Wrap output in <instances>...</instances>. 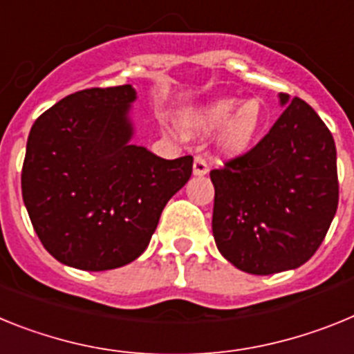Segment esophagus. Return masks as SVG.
<instances>
[{
	"label": "esophagus",
	"mask_w": 354,
	"mask_h": 354,
	"mask_svg": "<svg viewBox=\"0 0 354 354\" xmlns=\"http://www.w3.org/2000/svg\"><path fill=\"white\" fill-rule=\"evenodd\" d=\"M192 171H194V176H205V174H208L207 160L203 158V156H196L194 167H192Z\"/></svg>",
	"instance_id": "1"
}]
</instances>
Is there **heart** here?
Wrapping results in <instances>:
<instances>
[{"mask_svg":"<svg viewBox=\"0 0 354 354\" xmlns=\"http://www.w3.org/2000/svg\"><path fill=\"white\" fill-rule=\"evenodd\" d=\"M189 128L201 133L221 130V149L228 155L245 151L262 126L266 124V110L258 97L241 101L239 97H219L196 110L187 121Z\"/></svg>","mask_w":354,"mask_h":354,"instance_id":"heart-1","label":"heart"}]
</instances>
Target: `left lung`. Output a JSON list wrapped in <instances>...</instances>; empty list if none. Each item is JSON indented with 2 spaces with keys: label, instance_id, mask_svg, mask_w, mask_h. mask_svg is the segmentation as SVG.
I'll return each instance as SVG.
<instances>
[{
  "label": "left lung",
  "instance_id": "8db88e82",
  "mask_svg": "<svg viewBox=\"0 0 354 354\" xmlns=\"http://www.w3.org/2000/svg\"><path fill=\"white\" fill-rule=\"evenodd\" d=\"M283 113L245 155L210 171L217 250L236 269H297L319 250L339 205L337 147L315 110L278 94Z\"/></svg>",
  "mask_w": 354,
  "mask_h": 354
}]
</instances>
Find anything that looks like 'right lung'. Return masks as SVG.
Listing matches in <instances>:
<instances>
[{"instance_id": "add662e5", "label": "right lung", "mask_w": 354, "mask_h": 354, "mask_svg": "<svg viewBox=\"0 0 354 354\" xmlns=\"http://www.w3.org/2000/svg\"><path fill=\"white\" fill-rule=\"evenodd\" d=\"M135 100L131 85L85 88L30 130L24 207L46 251L64 266L109 270L133 262L192 174L190 155L165 160L131 144Z\"/></svg>"}]
</instances>
